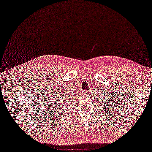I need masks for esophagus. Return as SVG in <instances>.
Wrapping results in <instances>:
<instances>
[{
	"mask_svg": "<svg viewBox=\"0 0 152 152\" xmlns=\"http://www.w3.org/2000/svg\"><path fill=\"white\" fill-rule=\"evenodd\" d=\"M89 91H86L85 92V94H86V95L88 96V95H89Z\"/></svg>",
	"mask_w": 152,
	"mask_h": 152,
	"instance_id": "1",
	"label": "esophagus"
}]
</instances>
